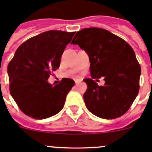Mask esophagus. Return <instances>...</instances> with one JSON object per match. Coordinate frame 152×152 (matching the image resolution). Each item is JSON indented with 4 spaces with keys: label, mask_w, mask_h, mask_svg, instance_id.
I'll return each mask as SVG.
<instances>
[{
    "label": "esophagus",
    "mask_w": 152,
    "mask_h": 152,
    "mask_svg": "<svg viewBox=\"0 0 152 152\" xmlns=\"http://www.w3.org/2000/svg\"><path fill=\"white\" fill-rule=\"evenodd\" d=\"M75 84H78L79 82H80V80H79V79H75Z\"/></svg>",
    "instance_id": "esophagus-1"
}]
</instances>
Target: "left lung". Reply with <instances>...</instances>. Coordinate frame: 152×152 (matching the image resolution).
Instances as JSON below:
<instances>
[{"instance_id": "obj_1", "label": "left lung", "mask_w": 152, "mask_h": 152, "mask_svg": "<svg viewBox=\"0 0 152 152\" xmlns=\"http://www.w3.org/2000/svg\"><path fill=\"white\" fill-rule=\"evenodd\" d=\"M89 56L91 78L84 100L88 110L102 119L123 116L139 94L141 67L132 47L125 40L100 28H85L77 32L72 41ZM104 77L99 86L93 79Z\"/></svg>"}]
</instances>
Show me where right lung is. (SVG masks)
<instances>
[{"mask_svg":"<svg viewBox=\"0 0 152 152\" xmlns=\"http://www.w3.org/2000/svg\"><path fill=\"white\" fill-rule=\"evenodd\" d=\"M75 33L49 30L33 36L18 47L8 64L10 94L28 116L46 119L62 110L75 81L63 78L53 86L48 78L59 68L64 49Z\"/></svg>","mask_w":152,"mask_h":152,"instance_id":"1","label":"right lung"}]
</instances>
